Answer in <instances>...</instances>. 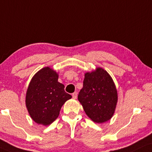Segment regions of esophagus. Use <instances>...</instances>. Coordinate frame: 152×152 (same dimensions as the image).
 Here are the masks:
<instances>
[{
	"instance_id": "34e87169",
	"label": "esophagus",
	"mask_w": 152,
	"mask_h": 152,
	"mask_svg": "<svg viewBox=\"0 0 152 152\" xmlns=\"http://www.w3.org/2000/svg\"><path fill=\"white\" fill-rule=\"evenodd\" d=\"M72 98L73 99H76L77 98V92H74L72 94Z\"/></svg>"
}]
</instances>
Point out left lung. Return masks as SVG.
Returning <instances> with one entry per match:
<instances>
[{"mask_svg":"<svg viewBox=\"0 0 152 152\" xmlns=\"http://www.w3.org/2000/svg\"><path fill=\"white\" fill-rule=\"evenodd\" d=\"M78 100L93 122L103 123L109 121L115 113L118 91L107 71L99 67L86 72Z\"/></svg>","mask_w":152,"mask_h":152,"instance_id":"1","label":"left lung"}]
</instances>
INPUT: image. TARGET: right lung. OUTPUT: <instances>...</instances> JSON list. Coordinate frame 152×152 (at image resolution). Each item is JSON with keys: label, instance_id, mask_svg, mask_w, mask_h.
<instances>
[{"label": "right lung", "instance_id": "obj_1", "mask_svg": "<svg viewBox=\"0 0 152 152\" xmlns=\"http://www.w3.org/2000/svg\"><path fill=\"white\" fill-rule=\"evenodd\" d=\"M58 80L56 71L45 67L29 82L26 93V107L31 119L37 124L44 126L51 124L58 117L63 105L72 98Z\"/></svg>", "mask_w": 152, "mask_h": 152}]
</instances>
